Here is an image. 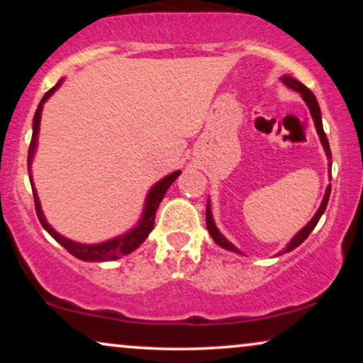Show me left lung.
I'll list each match as a JSON object with an SVG mask.
<instances>
[{
	"label": "left lung",
	"instance_id": "obj_1",
	"mask_svg": "<svg viewBox=\"0 0 363 363\" xmlns=\"http://www.w3.org/2000/svg\"><path fill=\"white\" fill-rule=\"evenodd\" d=\"M281 81H282V84H284V86H287L289 89H292V91H296V92H299L301 96H302V99H304V102L307 104V107H309V111H311V116H312V121H314V125H315V130H317V133H319V138H320V143H322V147H324V150H325V155H327V160H329V173H330V167H332V153H330V147H329V140H327V137H325V132H324V127H322V116H320V107H319V102H317V99H315V96L314 94H312L309 89H307L304 84L302 82H299L297 81V79H294L292 76H282L281 77ZM329 196H330V185L327 186V190H325V195H324V200H322V203H320V206H319V210H317V213L314 215V218H312V220L307 223V225L302 228V230L297 233V235L292 238V240L287 242V246L284 247V250H282L279 255H282V252H289V251H292V250H296L297 246L299 245H302V242L306 241V238L311 235L312 233V230H314L315 228V225L317 223H319V220H320V216L324 215V211H325V208H327V203H329ZM206 228H208V233H210L211 235V238H213V241L216 242L218 246H221V247H225V250H228V251H233V252H238V255H242V252L238 250V247L233 245V242H230L226 240L225 236L221 235L220 233V230H218L216 228V225H215V220H213V215H211V205H210V198H208V203H206Z\"/></svg>",
	"mask_w": 363,
	"mask_h": 363
}]
</instances>
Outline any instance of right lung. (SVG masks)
Instances as JSON below:
<instances>
[{"instance_id":"1","label":"right lung","mask_w":363,"mask_h":363,"mask_svg":"<svg viewBox=\"0 0 363 363\" xmlns=\"http://www.w3.org/2000/svg\"><path fill=\"white\" fill-rule=\"evenodd\" d=\"M64 79H61L56 86L44 94V97L39 102V106L36 108V113H34L33 118V137H31V143H29V152H28V172H29V182H31V188H33V196H34V206H36V215L41 221V225L44 230H46L49 235H51L54 240H56L59 245L66 247V250L71 252L72 256H76L77 259L81 261H87V262H104V261H113L118 259V257L130 255L132 251H135L138 246L142 245L143 241L147 240L150 231L153 230V225H155V213L157 208L160 205V201L165 196V193L173 182L180 177V170L170 173L165 178H162L160 182H157L155 185L150 188V191L147 193L145 198V205H143V211L140 220L132 230H128L123 235L112 238V240L97 242V245H84V242H77L69 240V238L59 235V233L54 230V228L49 225L46 216H44L43 208H41V201H39L38 191L34 188V182H33V173H31V165H33V158L34 153H36L38 148V135H39V123H41V113H43V106L44 102L48 101L49 97L52 96L54 92L57 91L59 86H61Z\"/></svg>"}]
</instances>
